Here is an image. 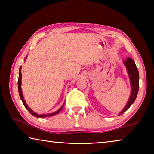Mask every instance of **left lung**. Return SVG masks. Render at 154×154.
<instances>
[{
	"instance_id": "8db88e82",
	"label": "left lung",
	"mask_w": 154,
	"mask_h": 154,
	"mask_svg": "<svg viewBox=\"0 0 154 154\" xmlns=\"http://www.w3.org/2000/svg\"><path fill=\"white\" fill-rule=\"evenodd\" d=\"M124 63L125 66H126L128 72L129 74L130 79V83H131V88H132V92L130 94V98L128 100L126 106L125 108L122 110L119 115H121L126 111V110L129 109L132 104L134 102L135 99H136L137 96L138 92H139V71H138L137 67L136 66L135 62L133 61V60L128 58L126 61H124Z\"/></svg>"
}]
</instances>
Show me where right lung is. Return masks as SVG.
<instances>
[{
	"instance_id": "right-lung-1",
	"label": "right lung",
	"mask_w": 154,
	"mask_h": 154,
	"mask_svg": "<svg viewBox=\"0 0 154 154\" xmlns=\"http://www.w3.org/2000/svg\"><path fill=\"white\" fill-rule=\"evenodd\" d=\"M20 69H21V67H20ZM21 80H22V73H21V71L20 70V72H19V78H18V92H19V94H20V98L21 100H22L23 104H24V105L26 108L28 109V111L30 112V113L33 116L36 117V118H45V117H49V116H54V115H56L58 114V113H60V112L61 111V110L62 109V108H63L64 105H62V107L59 109V110H58L56 112H54V113H52L51 114H46V115H38L37 113H35V112L32 111L31 109L28 107V106H27L26 104L25 101H24V97H23V95H22V89H21Z\"/></svg>"
}]
</instances>
